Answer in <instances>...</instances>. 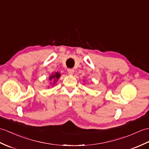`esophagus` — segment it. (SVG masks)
I'll return each mask as SVG.
<instances>
[{
    "label": "esophagus",
    "mask_w": 149,
    "mask_h": 149,
    "mask_svg": "<svg viewBox=\"0 0 149 149\" xmlns=\"http://www.w3.org/2000/svg\"><path fill=\"white\" fill-rule=\"evenodd\" d=\"M74 69H71V68L68 69V74L69 75H73L74 74Z\"/></svg>",
    "instance_id": "1"
}]
</instances>
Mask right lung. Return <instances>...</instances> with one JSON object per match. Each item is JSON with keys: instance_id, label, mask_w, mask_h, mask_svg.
Returning <instances> with one entry per match:
<instances>
[{"instance_id": "right-lung-1", "label": "right lung", "mask_w": 149, "mask_h": 149, "mask_svg": "<svg viewBox=\"0 0 149 149\" xmlns=\"http://www.w3.org/2000/svg\"><path fill=\"white\" fill-rule=\"evenodd\" d=\"M61 77V74L60 73H59V72H54L53 74H51V75L49 77V80L50 81H53V82H52L51 83H50V86H53L55 84H56V82L58 81V80L59 79H60V77Z\"/></svg>"}]
</instances>
